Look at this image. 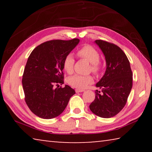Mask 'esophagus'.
I'll list each match as a JSON object with an SVG mask.
<instances>
[{
    "label": "esophagus",
    "mask_w": 152,
    "mask_h": 152,
    "mask_svg": "<svg viewBox=\"0 0 152 152\" xmlns=\"http://www.w3.org/2000/svg\"><path fill=\"white\" fill-rule=\"evenodd\" d=\"M75 91H76V93H78V92H84V90H82V89H76Z\"/></svg>",
    "instance_id": "obj_1"
}]
</instances>
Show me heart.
<instances>
[{
  "mask_svg": "<svg viewBox=\"0 0 152 152\" xmlns=\"http://www.w3.org/2000/svg\"><path fill=\"white\" fill-rule=\"evenodd\" d=\"M80 58H84L91 63V70L95 74H98L101 71L100 65V55L98 51L91 45H84L77 52ZM74 56L72 53H68L66 56L63 61L64 69L67 72L71 74L74 71ZM93 82L92 76H82L76 74L68 78V83L72 86L77 89H84Z\"/></svg>",
  "mask_w": 152,
  "mask_h": 152,
  "instance_id": "heart-1",
  "label": "heart"
}]
</instances>
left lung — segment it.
Listing matches in <instances>:
<instances>
[{
  "label": "left lung",
  "mask_w": 152,
  "mask_h": 152,
  "mask_svg": "<svg viewBox=\"0 0 152 152\" xmlns=\"http://www.w3.org/2000/svg\"><path fill=\"white\" fill-rule=\"evenodd\" d=\"M105 57L107 68L104 76L97 82L94 101L90 109L97 116L110 118L118 114L127 102L132 88L133 74L127 56L117 45L103 40H96Z\"/></svg>",
  "instance_id": "left-lung-1"
}]
</instances>
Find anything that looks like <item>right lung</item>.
I'll list each match as a JSON object with an SVG mask.
<instances>
[{
	"label": "right lung",
	"mask_w": 152,
	"mask_h": 152,
	"mask_svg": "<svg viewBox=\"0 0 152 152\" xmlns=\"http://www.w3.org/2000/svg\"><path fill=\"white\" fill-rule=\"evenodd\" d=\"M79 42L76 38L48 41L36 47L28 58L22 79L25 101L39 117L59 116L76 93L68 85L59 88V84H64V59Z\"/></svg>",
	"instance_id": "1"
}]
</instances>
